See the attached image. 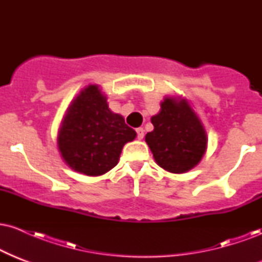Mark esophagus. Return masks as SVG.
Here are the masks:
<instances>
[{
  "label": "esophagus",
  "instance_id": "esophagus-1",
  "mask_svg": "<svg viewBox=\"0 0 262 262\" xmlns=\"http://www.w3.org/2000/svg\"><path fill=\"white\" fill-rule=\"evenodd\" d=\"M137 134H138V139L141 140L144 138V129L143 128H137Z\"/></svg>",
  "mask_w": 262,
  "mask_h": 262
}]
</instances>
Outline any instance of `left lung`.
Returning <instances> with one entry per match:
<instances>
[{"mask_svg":"<svg viewBox=\"0 0 262 262\" xmlns=\"http://www.w3.org/2000/svg\"><path fill=\"white\" fill-rule=\"evenodd\" d=\"M151 123L154 130L145 135V141L159 166L169 172L183 173L200 164L208 137L186 98L166 96Z\"/></svg>","mask_w":262,"mask_h":262,"instance_id":"8db88e82","label":"left lung"}]
</instances>
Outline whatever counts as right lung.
Returning a JSON list of instances; mask_svg holds the SVG:
<instances>
[{
  "label": "right lung",
  "instance_id": "right-lung-1",
  "mask_svg": "<svg viewBox=\"0 0 262 262\" xmlns=\"http://www.w3.org/2000/svg\"><path fill=\"white\" fill-rule=\"evenodd\" d=\"M137 137L124 118L108 107L98 85H89L71 101L58 130V149L70 169L101 176L119 161L122 149Z\"/></svg>",
  "mask_w": 262,
  "mask_h": 262
}]
</instances>
